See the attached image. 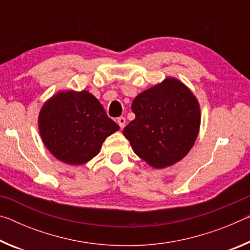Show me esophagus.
Masks as SVG:
<instances>
[{
	"instance_id": "obj_1",
	"label": "esophagus",
	"mask_w": 250,
	"mask_h": 250,
	"mask_svg": "<svg viewBox=\"0 0 250 250\" xmlns=\"http://www.w3.org/2000/svg\"><path fill=\"white\" fill-rule=\"evenodd\" d=\"M117 122H118V125H120V128L122 129L125 126V117H119V118H118Z\"/></svg>"
}]
</instances>
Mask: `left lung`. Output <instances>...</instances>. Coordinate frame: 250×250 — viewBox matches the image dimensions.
<instances>
[{"label": "left lung", "instance_id": "8db88e82", "mask_svg": "<svg viewBox=\"0 0 250 250\" xmlns=\"http://www.w3.org/2000/svg\"><path fill=\"white\" fill-rule=\"evenodd\" d=\"M131 109L135 118L124 135L134 153L152 167H171L192 149L200 131L201 109L179 79L167 77L139 94Z\"/></svg>", "mask_w": 250, "mask_h": 250}]
</instances>
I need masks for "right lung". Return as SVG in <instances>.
<instances>
[{"label": "right lung", "mask_w": 250, "mask_h": 250, "mask_svg": "<svg viewBox=\"0 0 250 250\" xmlns=\"http://www.w3.org/2000/svg\"><path fill=\"white\" fill-rule=\"evenodd\" d=\"M40 133L45 146L62 162L80 166L99 153L104 141L119 130L89 91H59L42 107Z\"/></svg>", "instance_id": "obj_1"}]
</instances>
